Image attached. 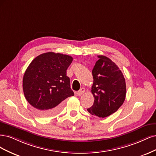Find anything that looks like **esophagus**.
Listing matches in <instances>:
<instances>
[{
  "instance_id": "34e87169",
  "label": "esophagus",
  "mask_w": 156,
  "mask_h": 156,
  "mask_svg": "<svg viewBox=\"0 0 156 156\" xmlns=\"http://www.w3.org/2000/svg\"><path fill=\"white\" fill-rule=\"evenodd\" d=\"M85 88H83V87L80 89L79 90V91H78V93H77L78 96H81L82 94H83L85 93Z\"/></svg>"
}]
</instances>
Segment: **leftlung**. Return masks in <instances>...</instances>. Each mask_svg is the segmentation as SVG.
<instances>
[{
  "mask_svg": "<svg viewBox=\"0 0 156 156\" xmlns=\"http://www.w3.org/2000/svg\"><path fill=\"white\" fill-rule=\"evenodd\" d=\"M99 59L92 71L93 83L91 92L94 98L89 113L104 118L117 112L124 102L126 92L125 78L117 65L104 56Z\"/></svg>",
  "mask_w": 156,
  "mask_h": 156,
  "instance_id": "obj_1",
  "label": "left lung"
}]
</instances>
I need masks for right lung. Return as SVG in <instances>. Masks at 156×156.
Instances as JSON below:
<instances>
[{
  "mask_svg": "<svg viewBox=\"0 0 156 156\" xmlns=\"http://www.w3.org/2000/svg\"><path fill=\"white\" fill-rule=\"evenodd\" d=\"M73 58L68 55L47 52L34 58L23 80L24 97L41 117H52L62 109L63 100L74 96L67 69Z\"/></svg>",
  "mask_w": 156,
  "mask_h": 156,
  "instance_id": "right-lung-1",
  "label": "right lung"
}]
</instances>
